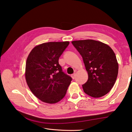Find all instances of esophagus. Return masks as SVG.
<instances>
[{
    "label": "esophagus",
    "instance_id": "34e87169",
    "mask_svg": "<svg viewBox=\"0 0 132 132\" xmlns=\"http://www.w3.org/2000/svg\"><path fill=\"white\" fill-rule=\"evenodd\" d=\"M71 77H72V78L73 79H75V78H76V74H73L71 75Z\"/></svg>",
    "mask_w": 132,
    "mask_h": 132
}]
</instances>
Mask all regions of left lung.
Masks as SVG:
<instances>
[{
    "label": "left lung",
    "mask_w": 132,
    "mask_h": 132,
    "mask_svg": "<svg viewBox=\"0 0 132 132\" xmlns=\"http://www.w3.org/2000/svg\"><path fill=\"white\" fill-rule=\"evenodd\" d=\"M83 58L88 79L82 85L84 92L99 98L108 93L114 86L118 71L115 53L109 46L87 39L71 42Z\"/></svg>",
    "instance_id": "left-lung-1"
}]
</instances>
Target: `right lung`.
I'll return each mask as SVG.
<instances>
[{"label": "right lung", "mask_w": 132, "mask_h": 132, "mask_svg": "<svg viewBox=\"0 0 132 132\" xmlns=\"http://www.w3.org/2000/svg\"><path fill=\"white\" fill-rule=\"evenodd\" d=\"M69 42L44 43L28 55L25 77L31 91L42 101L55 104L65 96L72 78L64 73L59 58Z\"/></svg>", "instance_id": "add662e5"}]
</instances>
